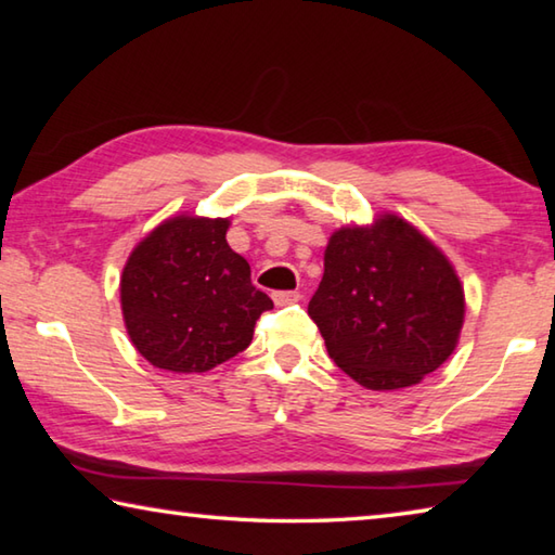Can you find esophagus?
<instances>
[{
	"instance_id": "obj_1",
	"label": "esophagus",
	"mask_w": 555,
	"mask_h": 555,
	"mask_svg": "<svg viewBox=\"0 0 555 555\" xmlns=\"http://www.w3.org/2000/svg\"><path fill=\"white\" fill-rule=\"evenodd\" d=\"M298 300H300L298 291H276L274 294L276 306H291V304H298Z\"/></svg>"
}]
</instances>
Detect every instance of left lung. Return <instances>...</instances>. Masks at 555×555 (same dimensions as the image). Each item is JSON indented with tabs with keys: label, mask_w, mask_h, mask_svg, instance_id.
Returning <instances> with one entry per match:
<instances>
[{
	"label": "left lung",
	"mask_w": 555,
	"mask_h": 555,
	"mask_svg": "<svg viewBox=\"0 0 555 555\" xmlns=\"http://www.w3.org/2000/svg\"><path fill=\"white\" fill-rule=\"evenodd\" d=\"M308 315L327 354L372 391L424 382L455 352L465 291L434 240L393 212L345 224L325 247Z\"/></svg>",
	"instance_id": "obj_1"
}]
</instances>
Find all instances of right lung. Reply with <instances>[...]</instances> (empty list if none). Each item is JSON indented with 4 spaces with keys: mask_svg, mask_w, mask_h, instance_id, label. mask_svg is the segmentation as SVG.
<instances>
[{
    "mask_svg": "<svg viewBox=\"0 0 555 555\" xmlns=\"http://www.w3.org/2000/svg\"><path fill=\"white\" fill-rule=\"evenodd\" d=\"M230 218L173 215L137 242L119 279L131 345L158 370L208 372L251 343L274 308L230 249Z\"/></svg>",
    "mask_w": 555,
    "mask_h": 555,
    "instance_id": "add662e5",
    "label": "right lung"
}]
</instances>
